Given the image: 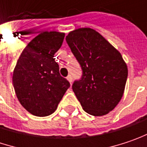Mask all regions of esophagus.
Returning <instances> with one entry per match:
<instances>
[{"label": "esophagus", "instance_id": "1", "mask_svg": "<svg viewBox=\"0 0 147 147\" xmlns=\"http://www.w3.org/2000/svg\"><path fill=\"white\" fill-rule=\"evenodd\" d=\"M67 79H68V82H69L70 84H72V81H73V78H72V76H71L70 74H69L68 77H67Z\"/></svg>", "mask_w": 147, "mask_h": 147}]
</instances>
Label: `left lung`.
Masks as SVG:
<instances>
[{
    "mask_svg": "<svg viewBox=\"0 0 147 147\" xmlns=\"http://www.w3.org/2000/svg\"><path fill=\"white\" fill-rule=\"evenodd\" d=\"M66 42L82 68V77L72 85L85 112L101 116L121 100L128 75L121 53L91 28L70 32Z\"/></svg>",
    "mask_w": 147,
    "mask_h": 147,
    "instance_id": "obj_1",
    "label": "left lung"
}]
</instances>
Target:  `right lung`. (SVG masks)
Masks as SVG:
<instances>
[{
    "mask_svg": "<svg viewBox=\"0 0 147 147\" xmlns=\"http://www.w3.org/2000/svg\"><path fill=\"white\" fill-rule=\"evenodd\" d=\"M65 34L44 32L33 38L22 51L13 71L12 82L21 105L33 115L53 114L70 87L59 74L53 58Z\"/></svg>",
    "mask_w": 147,
    "mask_h": 147,
    "instance_id": "1",
    "label": "right lung"
}]
</instances>
